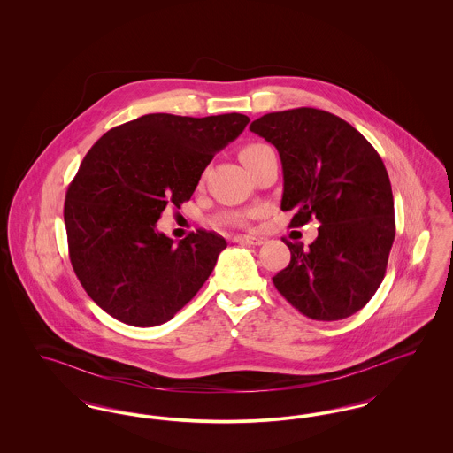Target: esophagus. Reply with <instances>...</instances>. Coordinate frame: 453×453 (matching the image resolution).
I'll return each instance as SVG.
<instances>
[{
    "label": "esophagus",
    "mask_w": 453,
    "mask_h": 453,
    "mask_svg": "<svg viewBox=\"0 0 453 453\" xmlns=\"http://www.w3.org/2000/svg\"><path fill=\"white\" fill-rule=\"evenodd\" d=\"M234 242H241V244H251V246H259L263 244V239L255 236H248V234H237L234 236Z\"/></svg>",
    "instance_id": "obj_1"
}]
</instances>
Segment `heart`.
<instances>
[{"label": "heart", "instance_id": "b5f03b06", "mask_svg": "<svg viewBox=\"0 0 453 453\" xmlns=\"http://www.w3.org/2000/svg\"><path fill=\"white\" fill-rule=\"evenodd\" d=\"M268 146L261 144V142H250V144H244L241 150H239V159L242 161V165L246 166L251 159H255L258 156L259 152L263 150H266ZM248 219L250 214L246 212H237V211H226V212H220L216 217L217 224H224V226H236V227H242L248 224Z\"/></svg>", "mask_w": 453, "mask_h": 453}]
</instances>
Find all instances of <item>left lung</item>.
I'll use <instances>...</instances> for the list:
<instances>
[{
    "instance_id": "1",
    "label": "left lung",
    "mask_w": 453,
    "mask_h": 453,
    "mask_svg": "<svg viewBox=\"0 0 453 453\" xmlns=\"http://www.w3.org/2000/svg\"><path fill=\"white\" fill-rule=\"evenodd\" d=\"M250 130L280 154L281 211H296L290 227L312 217L321 222L309 250L283 239L290 263L273 285L316 321L358 312L384 280L395 237L392 188L379 152L343 119L318 108L266 113Z\"/></svg>"
}]
</instances>
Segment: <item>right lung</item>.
Returning <instances> with one entry per match:
<instances>
[{"label": "right lung", "mask_w": 453, "mask_h": 453, "mask_svg": "<svg viewBox=\"0 0 453 453\" xmlns=\"http://www.w3.org/2000/svg\"><path fill=\"white\" fill-rule=\"evenodd\" d=\"M248 122L242 113H150L108 130L87 152L65 192L67 248L78 280L111 318L166 323L209 279L226 239L198 229L174 244L156 222L190 200L216 152Z\"/></svg>", "instance_id": "1"}]
</instances>
